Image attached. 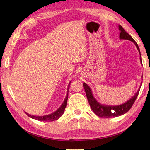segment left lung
<instances>
[{
  "instance_id": "left-lung-1",
  "label": "left lung",
  "mask_w": 150,
  "mask_h": 150,
  "mask_svg": "<svg viewBox=\"0 0 150 150\" xmlns=\"http://www.w3.org/2000/svg\"><path fill=\"white\" fill-rule=\"evenodd\" d=\"M118 29L120 30V39H125V40H129L130 41L133 42L136 47H137L138 51H139V55H140V62L141 64H142V58H141V53L140 50L138 47V45L137 43L135 42V40L133 39L130 35H129L125 29L122 28V27L119 25ZM143 78V76H142V78ZM83 86L85 90V92L86 94V96L88 100V102L90 104L91 108L93 111V112L96 114L97 116L100 117H115L117 116H120L125 114L126 112H128L131 108L132 107L133 104L137 98L138 95L139 94L140 88L138 89V91L135 93L134 96L131 98L129 100L126 101V103L120 104V105L117 106H110V105H105V104H101L99 103L96 99L94 98L92 90L90 88L89 86L85 83H83Z\"/></svg>"
}]
</instances>
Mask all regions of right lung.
<instances>
[{
  "label": "right lung",
  "instance_id": "add662e5",
  "mask_svg": "<svg viewBox=\"0 0 150 150\" xmlns=\"http://www.w3.org/2000/svg\"><path fill=\"white\" fill-rule=\"evenodd\" d=\"M71 81H70L69 84H68L67 86V94H66V97L64 99V102L62 103V104H61V106L57 110L51 114L50 115H45V116H34V115H29L28 113H27L26 112H25L26 113V115H28V116H29L30 117L38 121H53L58 120L59 117L63 115L64 113V111L65 110V108L66 107V104H67V99H68V92H69V88L70 86Z\"/></svg>",
  "mask_w": 150,
  "mask_h": 150
}]
</instances>
